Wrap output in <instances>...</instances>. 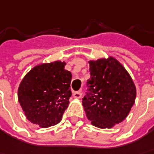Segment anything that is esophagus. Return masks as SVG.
Returning <instances> with one entry per match:
<instances>
[{"mask_svg":"<svg viewBox=\"0 0 154 154\" xmlns=\"http://www.w3.org/2000/svg\"><path fill=\"white\" fill-rule=\"evenodd\" d=\"M81 97H82V91L81 90L73 92V97H75V98H81Z\"/></svg>","mask_w":154,"mask_h":154,"instance_id":"obj_1","label":"esophagus"}]
</instances>
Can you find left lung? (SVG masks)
Returning <instances> with one entry per match:
<instances>
[{
    "label": "left lung",
    "instance_id": "8db88e82",
    "mask_svg": "<svg viewBox=\"0 0 154 154\" xmlns=\"http://www.w3.org/2000/svg\"><path fill=\"white\" fill-rule=\"evenodd\" d=\"M90 78L83 98L86 116L92 125L110 128L129 114L136 97L130 75L116 58L90 61Z\"/></svg>",
    "mask_w": 154,
    "mask_h": 154
}]
</instances>
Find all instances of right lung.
<instances>
[{
	"label": "right lung",
	"mask_w": 154,
	"mask_h": 154,
	"mask_svg": "<svg viewBox=\"0 0 154 154\" xmlns=\"http://www.w3.org/2000/svg\"><path fill=\"white\" fill-rule=\"evenodd\" d=\"M64 62L55 61L35 66L25 76L18 99L25 116L40 128L54 126L62 120L71 97L72 75Z\"/></svg>",
	"instance_id": "add662e5"
}]
</instances>
